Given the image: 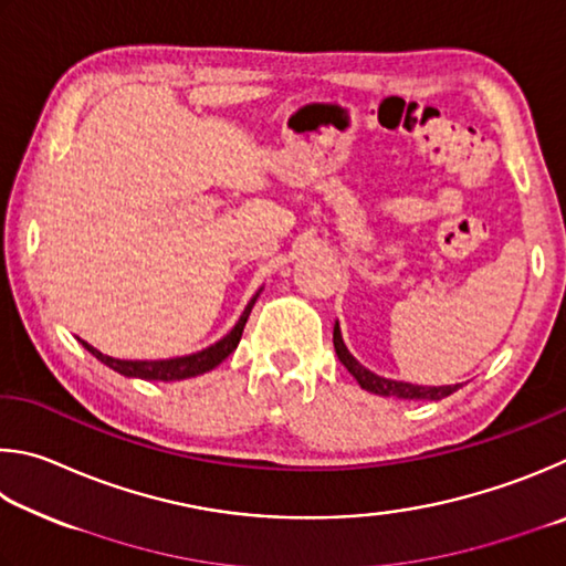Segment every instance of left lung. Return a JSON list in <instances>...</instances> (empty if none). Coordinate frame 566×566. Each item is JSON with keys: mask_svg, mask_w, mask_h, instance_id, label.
I'll list each match as a JSON object with an SVG mask.
<instances>
[{"mask_svg": "<svg viewBox=\"0 0 566 566\" xmlns=\"http://www.w3.org/2000/svg\"><path fill=\"white\" fill-rule=\"evenodd\" d=\"M333 345H335V353H338L340 363L345 365V368H348L353 378L360 382V388L368 390V392H375V395H382V398L442 400V398H448V395H452L454 390L460 388V385H440V388H424V385H412V382L380 378V375H375L368 368H363V365L348 353V348H345V343H343L338 323H335V328H333Z\"/></svg>", "mask_w": 566, "mask_h": 566, "instance_id": "8db88e82", "label": "left lung"}]
</instances>
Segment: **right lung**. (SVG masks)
Instances as JSON below:
<instances>
[{"mask_svg":"<svg viewBox=\"0 0 566 566\" xmlns=\"http://www.w3.org/2000/svg\"><path fill=\"white\" fill-rule=\"evenodd\" d=\"M258 298V293L251 298V303L245 305V311L241 315V321L235 323V328L226 335L223 340H218L211 348H206L201 353H193V355H186V358H171V360H118V358H108V355L98 353L92 345L84 343V348L94 355L96 360H102L108 368L126 375V378H142V380H186V378H193V375H201L213 370L218 363L226 360L228 355L235 350L238 340H241L243 328H245V321L248 315H251L253 303Z\"/></svg>","mask_w":566,"mask_h":566,"instance_id":"right-lung-1","label":"right lung"}]
</instances>
